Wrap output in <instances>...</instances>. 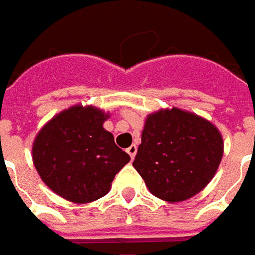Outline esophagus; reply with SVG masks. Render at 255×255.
<instances>
[{
    "mask_svg": "<svg viewBox=\"0 0 255 255\" xmlns=\"http://www.w3.org/2000/svg\"><path fill=\"white\" fill-rule=\"evenodd\" d=\"M126 151H128V154L130 155V158L133 159V158H135V155H136V152H137V146L136 145H132V146H129Z\"/></svg>",
    "mask_w": 255,
    "mask_h": 255,
    "instance_id": "1",
    "label": "esophagus"
}]
</instances>
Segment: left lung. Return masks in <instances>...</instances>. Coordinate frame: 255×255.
Listing matches in <instances>:
<instances>
[{
	"label": "left lung",
	"instance_id": "left-lung-1",
	"mask_svg": "<svg viewBox=\"0 0 255 255\" xmlns=\"http://www.w3.org/2000/svg\"><path fill=\"white\" fill-rule=\"evenodd\" d=\"M222 155L224 140L216 126L173 107L146 118L133 167L155 197L174 203L203 190Z\"/></svg>",
	"mask_w": 255,
	"mask_h": 255
}]
</instances>
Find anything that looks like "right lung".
Returning a JSON list of instances; mask_svg holds the SVG:
<instances>
[{
  "mask_svg": "<svg viewBox=\"0 0 255 255\" xmlns=\"http://www.w3.org/2000/svg\"><path fill=\"white\" fill-rule=\"evenodd\" d=\"M109 118L93 106H74L49 120L33 143V162L52 191L74 203L106 196L130 156L103 128Z\"/></svg>",
  "mask_w": 255,
  "mask_h": 255,
  "instance_id": "1",
  "label": "right lung"
}]
</instances>
